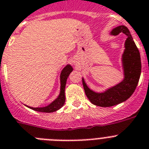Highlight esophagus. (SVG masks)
<instances>
[{"label": "esophagus", "instance_id": "1", "mask_svg": "<svg viewBox=\"0 0 149 149\" xmlns=\"http://www.w3.org/2000/svg\"><path fill=\"white\" fill-rule=\"evenodd\" d=\"M73 64H74V63H73Z\"/></svg>", "mask_w": 149, "mask_h": 149}]
</instances>
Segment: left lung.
Segmentation results:
<instances>
[{
  "instance_id": "obj_1",
  "label": "left lung",
  "mask_w": 149,
  "mask_h": 149,
  "mask_svg": "<svg viewBox=\"0 0 149 149\" xmlns=\"http://www.w3.org/2000/svg\"><path fill=\"white\" fill-rule=\"evenodd\" d=\"M124 33L127 36L125 50L121 55L124 78L119 83L109 87L102 92H96L88 87L82 77V84L85 94L91 103L101 107H110L123 103L134 92L141 74V58L128 28L120 25L113 28L110 35L117 36Z\"/></svg>"
}]
</instances>
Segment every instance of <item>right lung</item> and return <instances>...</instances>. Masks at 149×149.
Listing matches in <instances>:
<instances>
[{
  "label": "right lung",
  "mask_w": 149,
  "mask_h": 149,
  "mask_svg": "<svg viewBox=\"0 0 149 149\" xmlns=\"http://www.w3.org/2000/svg\"><path fill=\"white\" fill-rule=\"evenodd\" d=\"M73 70V67L70 64H67L63 68L60 75V93H59L58 96L57 97L56 99L54 100L50 104L42 107H31L27 105L24 106H26L27 107L33 110L40 112H48L49 113V112H53L58 110L59 109H61L64 106V102H65V87L66 84H67V80Z\"/></svg>",
  "instance_id": "add662e5"
}]
</instances>
